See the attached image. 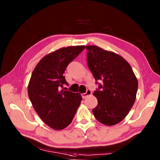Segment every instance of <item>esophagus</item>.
<instances>
[{"label":"esophagus","mask_w":160,"mask_h":160,"mask_svg":"<svg viewBox=\"0 0 160 160\" xmlns=\"http://www.w3.org/2000/svg\"><path fill=\"white\" fill-rule=\"evenodd\" d=\"M91 94H92L91 90H87V92H86L85 93L82 94V97L83 99H85V98H87V97H88L90 96Z\"/></svg>","instance_id":"1"}]
</instances>
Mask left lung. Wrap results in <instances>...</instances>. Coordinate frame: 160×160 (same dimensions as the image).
<instances>
[{
    "instance_id": "1",
    "label": "left lung",
    "mask_w": 160,
    "mask_h": 160,
    "mask_svg": "<svg viewBox=\"0 0 160 160\" xmlns=\"http://www.w3.org/2000/svg\"><path fill=\"white\" fill-rule=\"evenodd\" d=\"M88 65L96 81H102L94 92L98 104L92 109L102 124L120 123L134 104L138 87L131 66L122 56L97 46H86Z\"/></svg>"
}]
</instances>
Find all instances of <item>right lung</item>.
Returning a JSON list of instances; mask_svg holds the SVG:
<instances>
[{"instance_id": "right-lung-1", "label": "right lung", "mask_w": 160, "mask_h": 160, "mask_svg": "<svg viewBox=\"0 0 160 160\" xmlns=\"http://www.w3.org/2000/svg\"><path fill=\"white\" fill-rule=\"evenodd\" d=\"M85 46L59 48L43 57L32 73L28 96L42 120L53 130H62L72 122L82 100L80 93L60 90L68 85L63 73Z\"/></svg>"}]
</instances>
